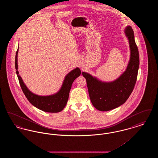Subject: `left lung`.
<instances>
[{"instance_id": "left-lung-1", "label": "left lung", "mask_w": 158, "mask_h": 158, "mask_svg": "<svg viewBox=\"0 0 158 158\" xmlns=\"http://www.w3.org/2000/svg\"><path fill=\"white\" fill-rule=\"evenodd\" d=\"M125 33L129 41L131 56L126 70L119 78L112 82H102L87 73H82L86 80L92 104L101 111L113 110L123 104L135 86L139 67V54L131 27L128 26Z\"/></svg>"}]
</instances>
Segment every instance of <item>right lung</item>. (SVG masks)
Segmentation results:
<instances>
[{"label":"right lung","mask_w":158,"mask_h":158,"mask_svg":"<svg viewBox=\"0 0 158 158\" xmlns=\"http://www.w3.org/2000/svg\"><path fill=\"white\" fill-rule=\"evenodd\" d=\"M18 52V48L15 56V69L16 70V74L23 92L31 104L38 109L47 113H59L62 111L67 104L72 83L76 77L81 74V71L79 68H76L68 73L59 92L55 95L50 96H38L28 90L23 82L21 77L19 75L17 63Z\"/></svg>","instance_id":"obj_1"}]
</instances>
